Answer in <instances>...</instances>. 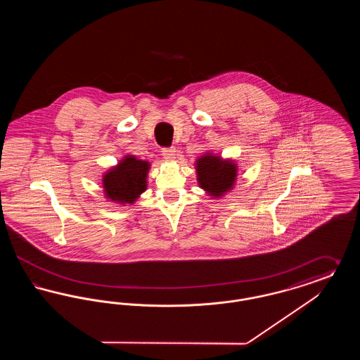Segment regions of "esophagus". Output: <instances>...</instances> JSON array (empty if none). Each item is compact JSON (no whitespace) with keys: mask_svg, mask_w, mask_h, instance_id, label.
<instances>
[{"mask_svg":"<svg viewBox=\"0 0 360 360\" xmlns=\"http://www.w3.org/2000/svg\"><path fill=\"white\" fill-rule=\"evenodd\" d=\"M175 150L174 148H163L162 150V156L166 159V160H174L175 159Z\"/></svg>","mask_w":360,"mask_h":360,"instance_id":"1","label":"esophagus"}]
</instances>
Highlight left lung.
<instances>
[{"label":"left lung","instance_id":"left-lung-1","mask_svg":"<svg viewBox=\"0 0 360 360\" xmlns=\"http://www.w3.org/2000/svg\"><path fill=\"white\" fill-rule=\"evenodd\" d=\"M197 184L210 198L219 200L231 193L238 179V163L221 155L205 153L194 162Z\"/></svg>","mask_w":360,"mask_h":360}]
</instances>
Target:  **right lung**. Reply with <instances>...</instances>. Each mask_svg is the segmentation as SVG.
I'll return each instance as SVG.
<instances>
[{"label":"right lung","mask_w":360,"mask_h":360,"mask_svg":"<svg viewBox=\"0 0 360 360\" xmlns=\"http://www.w3.org/2000/svg\"><path fill=\"white\" fill-rule=\"evenodd\" d=\"M151 169L148 160L125 155L119 163L103 174V195L119 205H132L147 190V176Z\"/></svg>","instance_id":"right-lung-1"}]
</instances>
